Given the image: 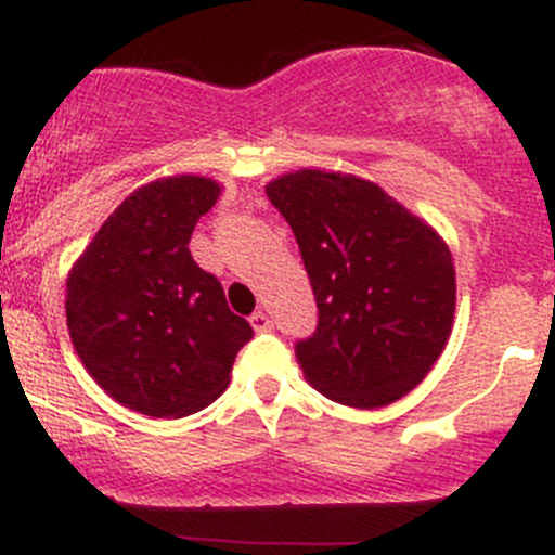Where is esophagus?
Listing matches in <instances>:
<instances>
[{"mask_svg": "<svg viewBox=\"0 0 555 555\" xmlns=\"http://www.w3.org/2000/svg\"><path fill=\"white\" fill-rule=\"evenodd\" d=\"M249 322H251V327H255L257 333H262V331H271V327H273L271 317H268L266 311H255V314L249 317Z\"/></svg>", "mask_w": 555, "mask_h": 555, "instance_id": "1", "label": "esophagus"}]
</instances>
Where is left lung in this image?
Here are the masks:
<instances>
[{
  "label": "left lung",
  "mask_w": 555,
  "mask_h": 555,
  "mask_svg": "<svg viewBox=\"0 0 555 555\" xmlns=\"http://www.w3.org/2000/svg\"><path fill=\"white\" fill-rule=\"evenodd\" d=\"M266 195L293 228L320 311L317 331L295 344L309 385L358 409L406 396L453 331L448 244L358 176L295 170Z\"/></svg>",
  "instance_id": "left-lung-1"
}]
</instances>
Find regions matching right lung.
<instances>
[{"label":"right lung","instance_id":"right-lung-1","mask_svg":"<svg viewBox=\"0 0 555 555\" xmlns=\"http://www.w3.org/2000/svg\"><path fill=\"white\" fill-rule=\"evenodd\" d=\"M222 195L203 176L134 190L67 276V331L80 363L124 406L184 417L228 387L251 325L190 251L192 230Z\"/></svg>","mask_w":555,"mask_h":555}]
</instances>
